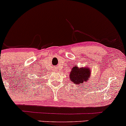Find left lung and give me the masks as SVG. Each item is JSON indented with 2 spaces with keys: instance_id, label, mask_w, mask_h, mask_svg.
<instances>
[{
  "instance_id": "left-lung-1",
  "label": "left lung",
  "mask_w": 126,
  "mask_h": 126,
  "mask_svg": "<svg viewBox=\"0 0 126 126\" xmlns=\"http://www.w3.org/2000/svg\"><path fill=\"white\" fill-rule=\"evenodd\" d=\"M90 67H78V66H73L70 72L69 79L75 85L81 86L83 83H87V80L91 77Z\"/></svg>"
}]
</instances>
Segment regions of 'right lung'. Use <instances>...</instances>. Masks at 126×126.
Listing matches in <instances>:
<instances>
[{
	"instance_id": "obj_1",
	"label": "right lung",
	"mask_w": 126,
	"mask_h": 126,
	"mask_svg": "<svg viewBox=\"0 0 126 126\" xmlns=\"http://www.w3.org/2000/svg\"><path fill=\"white\" fill-rule=\"evenodd\" d=\"M37 79H36V80H35V79H34V81H33V82H34V83H35V82H36V81H37Z\"/></svg>"
}]
</instances>
